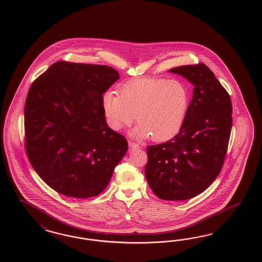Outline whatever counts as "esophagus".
<instances>
[{
  "label": "esophagus",
  "mask_w": 262,
  "mask_h": 262,
  "mask_svg": "<svg viewBox=\"0 0 262 262\" xmlns=\"http://www.w3.org/2000/svg\"><path fill=\"white\" fill-rule=\"evenodd\" d=\"M128 147H129V150H136V149L140 148L139 145L137 144V143H135V142H133V141H129V142H128Z\"/></svg>",
  "instance_id": "1"
}]
</instances>
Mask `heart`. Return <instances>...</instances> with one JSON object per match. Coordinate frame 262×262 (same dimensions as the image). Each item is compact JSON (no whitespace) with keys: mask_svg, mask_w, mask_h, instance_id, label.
Here are the masks:
<instances>
[{"mask_svg":"<svg viewBox=\"0 0 262 262\" xmlns=\"http://www.w3.org/2000/svg\"><path fill=\"white\" fill-rule=\"evenodd\" d=\"M190 96L187 87L176 79L138 78L125 83L120 94L104 93L102 109L107 124L121 129L136 120L134 136L164 141L176 136L188 112Z\"/></svg>","mask_w":262,"mask_h":262,"instance_id":"obj_1","label":"heart"}]
</instances>
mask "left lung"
Masks as SVG:
<instances>
[{
  "instance_id": "8db88e82",
  "label": "left lung",
  "mask_w": 262,
  "mask_h": 262,
  "mask_svg": "<svg viewBox=\"0 0 262 262\" xmlns=\"http://www.w3.org/2000/svg\"><path fill=\"white\" fill-rule=\"evenodd\" d=\"M193 85L183 126L170 140L147 147L145 176L163 200L192 199L215 181L225 163L232 126V104L206 64L169 70Z\"/></svg>"
}]
</instances>
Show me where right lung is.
<instances>
[{"label": "right lung", "instance_id": "right-lung-1", "mask_svg": "<svg viewBox=\"0 0 262 262\" xmlns=\"http://www.w3.org/2000/svg\"><path fill=\"white\" fill-rule=\"evenodd\" d=\"M119 77L108 66L60 61L31 85L24 109L28 159L57 192L98 195L126 153V138L107 126L102 109V95Z\"/></svg>", "mask_w": 262, "mask_h": 262}]
</instances>
